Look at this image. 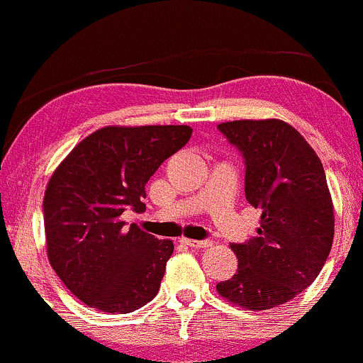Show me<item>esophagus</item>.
Wrapping results in <instances>:
<instances>
[{
	"mask_svg": "<svg viewBox=\"0 0 363 363\" xmlns=\"http://www.w3.org/2000/svg\"><path fill=\"white\" fill-rule=\"evenodd\" d=\"M181 242L186 246H191V248H208V246H212V241L210 240L196 241V240H188V238H182Z\"/></svg>",
	"mask_w": 363,
	"mask_h": 363,
	"instance_id": "34e87169",
	"label": "esophagus"
}]
</instances>
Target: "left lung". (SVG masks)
<instances>
[{"label":"left lung","instance_id":"left-lung-1","mask_svg":"<svg viewBox=\"0 0 363 363\" xmlns=\"http://www.w3.org/2000/svg\"><path fill=\"white\" fill-rule=\"evenodd\" d=\"M217 129L245 158L246 200L262 213L257 236L230 245L238 270L217 291L242 308H274L308 288L329 257L334 208L324 167L305 138L277 118Z\"/></svg>","mask_w":363,"mask_h":363}]
</instances>
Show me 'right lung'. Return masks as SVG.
Instances as JSON below:
<instances>
[{"mask_svg":"<svg viewBox=\"0 0 363 363\" xmlns=\"http://www.w3.org/2000/svg\"><path fill=\"white\" fill-rule=\"evenodd\" d=\"M191 133L188 125L103 127L51 175L43 201L48 258L82 303L129 313L157 296L174 242L121 217L145 212L146 182Z\"/></svg>","mask_w":363,"mask_h":363,"instance_id":"add662e5","label":"right lung"}]
</instances>
